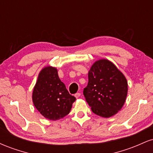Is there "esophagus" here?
<instances>
[{"label": "esophagus", "instance_id": "1", "mask_svg": "<svg viewBox=\"0 0 153 153\" xmlns=\"http://www.w3.org/2000/svg\"><path fill=\"white\" fill-rule=\"evenodd\" d=\"M80 93H77V94H75V97L76 98V99H78V98L80 97Z\"/></svg>", "mask_w": 153, "mask_h": 153}]
</instances>
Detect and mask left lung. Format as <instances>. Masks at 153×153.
<instances>
[{"label":"left lung","instance_id":"8db88e82","mask_svg":"<svg viewBox=\"0 0 153 153\" xmlns=\"http://www.w3.org/2000/svg\"><path fill=\"white\" fill-rule=\"evenodd\" d=\"M127 91L124 75L111 62L102 59L91 66L83 95L94 114L108 118L122 108Z\"/></svg>","mask_w":153,"mask_h":153}]
</instances>
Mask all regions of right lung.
Returning a JSON list of instances; mask_svg holds the SVG:
<instances>
[{
	"mask_svg": "<svg viewBox=\"0 0 153 153\" xmlns=\"http://www.w3.org/2000/svg\"><path fill=\"white\" fill-rule=\"evenodd\" d=\"M32 100L34 106L43 117L55 121L70 113L75 97L69 94L65 85L59 78L57 70L48 66L39 74Z\"/></svg>",
	"mask_w": 153,
	"mask_h": 153,
	"instance_id": "obj_1",
	"label": "right lung"
}]
</instances>
